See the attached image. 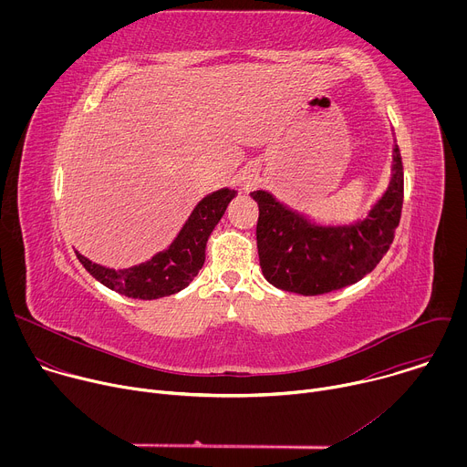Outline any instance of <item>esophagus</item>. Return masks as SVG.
<instances>
[{
	"label": "esophagus",
	"mask_w": 467,
	"mask_h": 467,
	"mask_svg": "<svg viewBox=\"0 0 467 467\" xmlns=\"http://www.w3.org/2000/svg\"><path fill=\"white\" fill-rule=\"evenodd\" d=\"M249 181H251V179H249V177H245V182H247V184H249Z\"/></svg>",
	"instance_id": "obj_1"
}]
</instances>
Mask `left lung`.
Segmentation results:
<instances>
[{"label": "left lung", "instance_id": "1", "mask_svg": "<svg viewBox=\"0 0 467 467\" xmlns=\"http://www.w3.org/2000/svg\"><path fill=\"white\" fill-rule=\"evenodd\" d=\"M388 188L366 218L323 223L281 203L268 190H254L256 247L270 285L301 296H319L358 283L386 254L403 209V162L393 146Z\"/></svg>", "mask_w": 467, "mask_h": 467}]
</instances>
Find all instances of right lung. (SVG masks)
Segmentation results:
<instances>
[{"label": "right lung", "mask_w": 467, "mask_h": 467, "mask_svg": "<svg viewBox=\"0 0 467 467\" xmlns=\"http://www.w3.org/2000/svg\"><path fill=\"white\" fill-rule=\"evenodd\" d=\"M236 190L220 188L199 202L173 242L150 260L114 270L76 251L85 270L107 288L132 299H159L186 288L205 264L211 233L225 214Z\"/></svg>", "instance_id": "1"}]
</instances>
